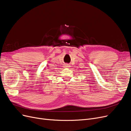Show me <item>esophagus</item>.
<instances>
[{
    "instance_id": "1",
    "label": "esophagus",
    "mask_w": 131,
    "mask_h": 131,
    "mask_svg": "<svg viewBox=\"0 0 131 131\" xmlns=\"http://www.w3.org/2000/svg\"><path fill=\"white\" fill-rule=\"evenodd\" d=\"M69 65L68 64H67L65 65V67H69Z\"/></svg>"
}]
</instances>
